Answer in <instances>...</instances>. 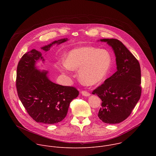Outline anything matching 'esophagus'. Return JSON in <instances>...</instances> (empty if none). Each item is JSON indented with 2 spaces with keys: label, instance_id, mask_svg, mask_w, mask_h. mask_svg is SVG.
I'll list each match as a JSON object with an SVG mask.
<instances>
[{
  "label": "esophagus",
  "instance_id": "34e87169",
  "mask_svg": "<svg viewBox=\"0 0 156 156\" xmlns=\"http://www.w3.org/2000/svg\"><path fill=\"white\" fill-rule=\"evenodd\" d=\"M81 94L84 96H90L91 95V94L90 93H88L86 91H81Z\"/></svg>",
  "mask_w": 156,
  "mask_h": 156
}]
</instances>
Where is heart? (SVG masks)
Listing matches in <instances>:
<instances>
[{
	"instance_id": "1",
	"label": "heart",
	"mask_w": 156,
	"mask_h": 156,
	"mask_svg": "<svg viewBox=\"0 0 156 156\" xmlns=\"http://www.w3.org/2000/svg\"><path fill=\"white\" fill-rule=\"evenodd\" d=\"M112 57L108 51L91 46H83L70 51L65 61L56 64L62 72L78 70L80 80L88 85H94L105 79L112 65Z\"/></svg>"
}]
</instances>
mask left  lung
Returning <instances> with one entry per match:
<instances>
[{"instance_id":"8db88e82","label":"left lung","mask_w":156,"mask_h":156,"mask_svg":"<svg viewBox=\"0 0 156 156\" xmlns=\"http://www.w3.org/2000/svg\"><path fill=\"white\" fill-rule=\"evenodd\" d=\"M112 48L117 71L94 90L102 101L98 117L105 123H119L131 114L141 94V68L138 60L116 39H102Z\"/></svg>"}]
</instances>
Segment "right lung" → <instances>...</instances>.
I'll use <instances>...</instances> for the list:
<instances>
[{"instance_id":"add662e5","label":"right lung","mask_w":156,"mask_h":156,"mask_svg":"<svg viewBox=\"0 0 156 156\" xmlns=\"http://www.w3.org/2000/svg\"><path fill=\"white\" fill-rule=\"evenodd\" d=\"M67 38L54 41L41 48L47 52L54 44H60ZM44 61L41 52L32 49L18 62L16 86L18 97L31 117L36 122L55 124L65 119L72 101L79 92L72 86L55 84L48 78V72L37 69L36 63Z\"/></svg>"}]
</instances>
